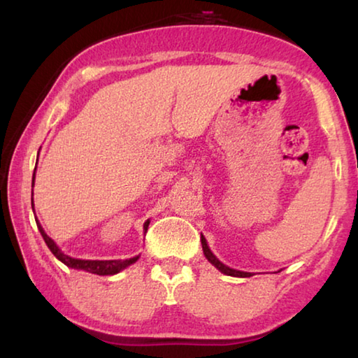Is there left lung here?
<instances>
[{"label": "left lung", "instance_id": "8db88e82", "mask_svg": "<svg viewBox=\"0 0 358 358\" xmlns=\"http://www.w3.org/2000/svg\"><path fill=\"white\" fill-rule=\"evenodd\" d=\"M201 241H202V250H203L205 257H207L208 262L213 264V265L216 266V268L221 271V273L229 275V276H237V278H250V276H252V273H248V271L234 270V268H230V266H227V265H224L222 262H220V260H217V257L215 256V254L210 251V248H208V245H207V240H205L203 235L201 237Z\"/></svg>", "mask_w": 358, "mask_h": 358}]
</instances>
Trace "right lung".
<instances>
[{"mask_svg":"<svg viewBox=\"0 0 358 358\" xmlns=\"http://www.w3.org/2000/svg\"><path fill=\"white\" fill-rule=\"evenodd\" d=\"M33 186H34V177H33ZM31 205H33V197H31ZM38 224V229L42 235V238L48 246V250L53 252V256H55L58 260H62L64 265H68L69 268H76V270H85L88 271V273H94V275H115V273H120L121 270H124L126 266H129L131 264L137 262L138 256L136 257H131V259H126V260H83V259H74L68 256V254H64L59 248L57 246L55 241H53L48 235L44 232V229L39 224V221H36ZM148 224L150 221H147L143 224V230L147 232L148 229Z\"/></svg>","mask_w":358,"mask_h":358,"instance_id":"right-lung-1","label":"right lung"}]
</instances>
